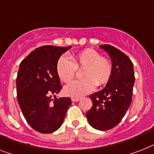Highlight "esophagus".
<instances>
[{
    "instance_id": "34e87169",
    "label": "esophagus",
    "mask_w": 154,
    "mask_h": 154,
    "mask_svg": "<svg viewBox=\"0 0 154 154\" xmlns=\"http://www.w3.org/2000/svg\"><path fill=\"white\" fill-rule=\"evenodd\" d=\"M80 100L79 97H72V101H74V102H77Z\"/></svg>"
}]
</instances>
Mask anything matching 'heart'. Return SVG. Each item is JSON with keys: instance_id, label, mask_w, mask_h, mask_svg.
<instances>
[{"instance_id": "obj_1", "label": "heart", "mask_w": 154, "mask_h": 154, "mask_svg": "<svg viewBox=\"0 0 154 154\" xmlns=\"http://www.w3.org/2000/svg\"><path fill=\"white\" fill-rule=\"evenodd\" d=\"M72 60L62 56L57 62V73L64 82H70L75 77L76 70H82L84 79L75 80L64 86L63 92L71 97H79L92 92L96 86H104L109 81L112 74V64L109 60L101 57L94 49H86L73 54Z\"/></svg>"}]
</instances>
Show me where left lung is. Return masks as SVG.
Instances as JSON below:
<instances>
[{
    "label": "left lung",
    "mask_w": 154,
    "mask_h": 154,
    "mask_svg": "<svg viewBox=\"0 0 154 154\" xmlns=\"http://www.w3.org/2000/svg\"><path fill=\"white\" fill-rule=\"evenodd\" d=\"M100 48L109 54L112 64V74L102 91L90 95L93 102L86 114L89 124L99 131H107L117 125L131 103L134 72L128 56L110 45Z\"/></svg>",
    "instance_id": "8db88e82"
}]
</instances>
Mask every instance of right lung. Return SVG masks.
Masks as SVG:
<instances>
[{"instance_id":"right-lung-1","label":"right lung","mask_w":154,"mask_h":154,"mask_svg":"<svg viewBox=\"0 0 154 154\" xmlns=\"http://www.w3.org/2000/svg\"><path fill=\"white\" fill-rule=\"evenodd\" d=\"M71 48L38 47L20 64L16 78L18 102L29 125L42 134L60 128L72 104L70 97L57 98L55 95L62 88L56 69L57 62Z\"/></svg>"}]
</instances>
